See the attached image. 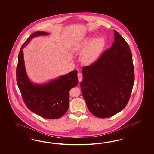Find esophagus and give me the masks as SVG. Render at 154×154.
Masks as SVG:
<instances>
[{"label":"esophagus","mask_w":154,"mask_h":154,"mask_svg":"<svg viewBox=\"0 0 154 154\" xmlns=\"http://www.w3.org/2000/svg\"><path fill=\"white\" fill-rule=\"evenodd\" d=\"M77 77H78V79H79V82L82 81V73H78V75H77Z\"/></svg>","instance_id":"esophagus-1"}]
</instances>
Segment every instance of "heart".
Segmentation results:
<instances>
[{"mask_svg":"<svg viewBox=\"0 0 154 154\" xmlns=\"http://www.w3.org/2000/svg\"><path fill=\"white\" fill-rule=\"evenodd\" d=\"M103 47L104 41L102 38H97L94 39L89 38L74 47L73 51H83L81 55V60L84 64L89 65L98 59Z\"/></svg>","mask_w":154,"mask_h":154,"instance_id":"b5f03b06","label":"heart"}]
</instances>
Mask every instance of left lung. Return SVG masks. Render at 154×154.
I'll return each mask as SVG.
<instances>
[{"label":"left lung","instance_id":"1","mask_svg":"<svg viewBox=\"0 0 154 154\" xmlns=\"http://www.w3.org/2000/svg\"><path fill=\"white\" fill-rule=\"evenodd\" d=\"M114 42L93 64L82 68L80 86L89 111L99 118L113 116L130 99L134 81L129 45L114 30Z\"/></svg>","mask_w":154,"mask_h":154}]
</instances>
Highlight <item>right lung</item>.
<instances>
[{"mask_svg":"<svg viewBox=\"0 0 154 154\" xmlns=\"http://www.w3.org/2000/svg\"><path fill=\"white\" fill-rule=\"evenodd\" d=\"M48 34L45 32H36L23 43L18 55L16 80L23 102L31 111L46 119H56L63 116L68 109L69 92L79 84L77 70L46 84H34L28 78L23 60V47L34 38Z\"/></svg>","mask_w":154,"mask_h":154,"instance_id":"1","label":"right lung"}]
</instances>
